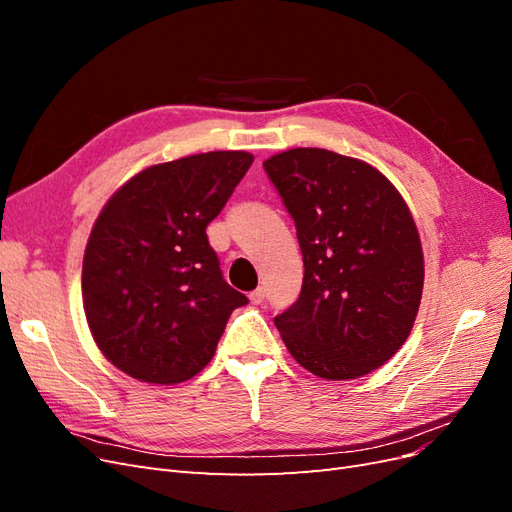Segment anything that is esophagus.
<instances>
[{
	"instance_id": "obj_1",
	"label": "esophagus",
	"mask_w": 512,
	"mask_h": 512,
	"mask_svg": "<svg viewBox=\"0 0 512 512\" xmlns=\"http://www.w3.org/2000/svg\"><path fill=\"white\" fill-rule=\"evenodd\" d=\"M265 299H267V290L265 288H256L254 292H250V301L254 303V305H260V303H265Z\"/></svg>"
}]
</instances>
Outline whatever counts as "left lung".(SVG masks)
<instances>
[{
    "mask_svg": "<svg viewBox=\"0 0 512 512\" xmlns=\"http://www.w3.org/2000/svg\"><path fill=\"white\" fill-rule=\"evenodd\" d=\"M262 166L305 267L277 331L318 378L369 374L404 346L421 305L423 250L408 205L374 166L335 151L299 147Z\"/></svg>",
    "mask_w": 512,
    "mask_h": 512,
    "instance_id": "1",
    "label": "left lung"
}]
</instances>
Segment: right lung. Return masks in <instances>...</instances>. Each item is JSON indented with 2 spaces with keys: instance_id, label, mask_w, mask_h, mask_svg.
<instances>
[{
  "instance_id": "right-lung-1",
  "label": "right lung",
  "mask_w": 512,
  "mask_h": 512,
  "mask_svg": "<svg viewBox=\"0 0 512 512\" xmlns=\"http://www.w3.org/2000/svg\"><path fill=\"white\" fill-rule=\"evenodd\" d=\"M247 151L156 164L108 200L83 258V305L98 348L128 376L177 384L215 354L247 303L224 280L207 226L252 166Z\"/></svg>"
}]
</instances>
